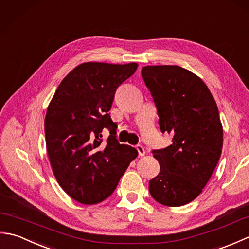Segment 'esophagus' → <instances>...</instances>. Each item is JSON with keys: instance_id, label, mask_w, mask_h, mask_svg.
Wrapping results in <instances>:
<instances>
[{"instance_id": "esophagus-1", "label": "esophagus", "mask_w": 249, "mask_h": 249, "mask_svg": "<svg viewBox=\"0 0 249 249\" xmlns=\"http://www.w3.org/2000/svg\"><path fill=\"white\" fill-rule=\"evenodd\" d=\"M136 149H137V151H138V154H139V156H143V155L145 154V150H144V147L142 146L141 144L136 145Z\"/></svg>"}]
</instances>
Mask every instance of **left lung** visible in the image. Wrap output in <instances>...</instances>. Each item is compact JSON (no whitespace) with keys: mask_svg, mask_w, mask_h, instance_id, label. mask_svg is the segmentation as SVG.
I'll use <instances>...</instances> for the list:
<instances>
[{"mask_svg":"<svg viewBox=\"0 0 249 249\" xmlns=\"http://www.w3.org/2000/svg\"><path fill=\"white\" fill-rule=\"evenodd\" d=\"M160 116L161 133L172 144L153 150L160 171L149 183L158 203L181 206L196 199L212 177L223 149V126L209 88L195 73L176 65L141 71Z\"/></svg>","mask_w":249,"mask_h":249,"instance_id":"obj_1","label":"left lung"}]
</instances>
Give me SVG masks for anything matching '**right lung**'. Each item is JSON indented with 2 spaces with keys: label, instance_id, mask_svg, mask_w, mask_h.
I'll use <instances>...</instances> for the list:
<instances>
[{
  "label": "right lung",
  "instance_id": "1",
  "mask_svg": "<svg viewBox=\"0 0 249 249\" xmlns=\"http://www.w3.org/2000/svg\"><path fill=\"white\" fill-rule=\"evenodd\" d=\"M138 64L83 63L57 87L45 119L47 152L56 181L83 204L99 203L118 186L135 147L116 139V124L109 111L114 94ZM110 133L107 142L101 133Z\"/></svg>",
  "mask_w": 249,
  "mask_h": 249
}]
</instances>
